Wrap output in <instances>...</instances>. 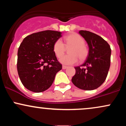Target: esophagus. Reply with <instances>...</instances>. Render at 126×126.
<instances>
[{"label": "esophagus", "instance_id": "esophagus-1", "mask_svg": "<svg viewBox=\"0 0 126 126\" xmlns=\"http://www.w3.org/2000/svg\"><path fill=\"white\" fill-rule=\"evenodd\" d=\"M67 67L66 66H64V65H63V66H62V69H67Z\"/></svg>", "mask_w": 126, "mask_h": 126}]
</instances>
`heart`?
Masks as SVG:
<instances>
[{
	"label": "heart",
	"mask_w": 126,
	"mask_h": 126,
	"mask_svg": "<svg viewBox=\"0 0 126 126\" xmlns=\"http://www.w3.org/2000/svg\"><path fill=\"white\" fill-rule=\"evenodd\" d=\"M64 43L58 39L53 44V50L57 58L61 57L66 51V47H70L69 53L60 59V63L63 64L71 65L76 63L78 58L82 60L88 55V48L85 45V40L80 35L76 33L70 34L63 38Z\"/></svg>",
	"instance_id": "heart-1"
}]
</instances>
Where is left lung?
<instances>
[{
    "instance_id": "1",
    "label": "left lung",
    "mask_w": 126,
    "mask_h": 126,
    "mask_svg": "<svg viewBox=\"0 0 126 126\" xmlns=\"http://www.w3.org/2000/svg\"><path fill=\"white\" fill-rule=\"evenodd\" d=\"M79 34L89 46V53L83 64L75 67L76 73L72 83L79 89L91 91L104 82L110 67V46L100 36L91 32L80 30Z\"/></svg>"
}]
</instances>
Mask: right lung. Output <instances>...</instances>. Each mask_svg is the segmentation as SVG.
Wrapping results in <instances>:
<instances>
[{"mask_svg":"<svg viewBox=\"0 0 126 126\" xmlns=\"http://www.w3.org/2000/svg\"><path fill=\"white\" fill-rule=\"evenodd\" d=\"M61 37V32L46 30L28 35L20 44L17 70L22 83L28 90H47L62 69L53 50L54 42Z\"/></svg>","mask_w":126,"mask_h":126,"instance_id":"1","label":"right lung"}]
</instances>
